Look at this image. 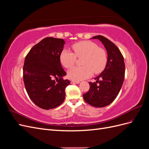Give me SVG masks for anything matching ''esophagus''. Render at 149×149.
<instances>
[{"label":"esophagus","instance_id":"34e87169","mask_svg":"<svg viewBox=\"0 0 149 149\" xmlns=\"http://www.w3.org/2000/svg\"><path fill=\"white\" fill-rule=\"evenodd\" d=\"M72 82H73V83H76V84H79L80 83L79 81H74V80L72 81Z\"/></svg>","mask_w":149,"mask_h":149}]
</instances>
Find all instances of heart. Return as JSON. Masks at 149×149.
Returning a JSON list of instances; mask_svg holds the SVG:
<instances>
[{"label": "heart", "mask_w": 149, "mask_h": 149, "mask_svg": "<svg viewBox=\"0 0 149 149\" xmlns=\"http://www.w3.org/2000/svg\"><path fill=\"white\" fill-rule=\"evenodd\" d=\"M74 53L64 49L60 54L61 64L66 68L73 66L76 57H83L82 66H74L68 72V77L74 81H81L91 76L93 72L100 73L104 70L107 58L105 50L98 47L97 45L91 41H81L72 45Z\"/></svg>", "instance_id": "heart-1"}]
</instances>
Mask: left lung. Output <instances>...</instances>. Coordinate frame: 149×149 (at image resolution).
Listing matches in <instances>:
<instances>
[{
    "instance_id": "1",
    "label": "left lung",
    "mask_w": 149,
    "mask_h": 149,
    "mask_svg": "<svg viewBox=\"0 0 149 149\" xmlns=\"http://www.w3.org/2000/svg\"><path fill=\"white\" fill-rule=\"evenodd\" d=\"M91 38L102 43L107 53V61L105 69L94 78L96 81L89 82L90 88L83 94V98L90 105L103 107L110 104L120 91L125 76L124 60L119 49L109 40L101 35Z\"/></svg>"
}]
</instances>
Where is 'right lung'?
Masks as SVG:
<instances>
[{"label":"right lung","mask_w":149,"mask_h":149,"mask_svg":"<svg viewBox=\"0 0 149 149\" xmlns=\"http://www.w3.org/2000/svg\"><path fill=\"white\" fill-rule=\"evenodd\" d=\"M65 40L47 37L33 46L26 55L23 68L24 81L28 95L43 109L59 106L65 98V89L70 84L60 63Z\"/></svg>","instance_id":"obj_1"}]
</instances>
